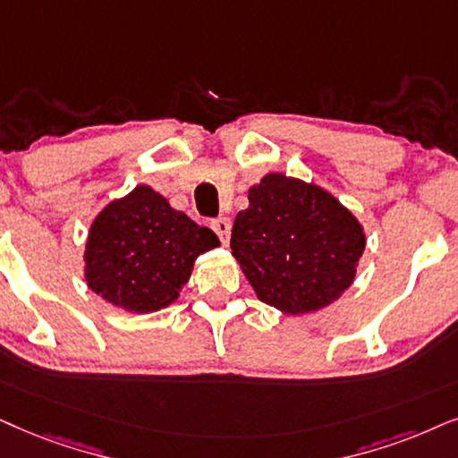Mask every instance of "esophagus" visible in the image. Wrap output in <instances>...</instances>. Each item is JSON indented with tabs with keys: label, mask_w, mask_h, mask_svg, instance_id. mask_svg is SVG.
Returning <instances> with one entry per match:
<instances>
[{
	"label": "esophagus",
	"mask_w": 458,
	"mask_h": 458,
	"mask_svg": "<svg viewBox=\"0 0 458 458\" xmlns=\"http://www.w3.org/2000/svg\"><path fill=\"white\" fill-rule=\"evenodd\" d=\"M211 228L216 230V234L219 236V241H222L224 247H228L230 242V230H233V224H230L228 217H219L216 222L211 224Z\"/></svg>",
	"instance_id": "obj_1"
}]
</instances>
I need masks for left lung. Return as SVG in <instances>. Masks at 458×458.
Returning a JSON list of instances; mask_svg holds the SVG:
<instances>
[{
    "instance_id": "left-lung-1",
    "label": "left lung",
    "mask_w": 458,
    "mask_h": 458,
    "mask_svg": "<svg viewBox=\"0 0 458 458\" xmlns=\"http://www.w3.org/2000/svg\"><path fill=\"white\" fill-rule=\"evenodd\" d=\"M236 213L233 256L259 302L285 315L317 312L352 285L366 233L326 188L266 173Z\"/></svg>"
}]
</instances>
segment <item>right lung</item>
I'll use <instances>...</instances> for the list:
<instances>
[{
  "label": "right lung",
  "instance_id": "add662e5",
  "mask_svg": "<svg viewBox=\"0 0 458 458\" xmlns=\"http://www.w3.org/2000/svg\"><path fill=\"white\" fill-rule=\"evenodd\" d=\"M216 247L213 230L200 228L152 186L139 183L92 219L84 281L106 302L148 315L175 302L196 258Z\"/></svg>",
  "mask_w": 458,
  "mask_h": 458
}]
</instances>
